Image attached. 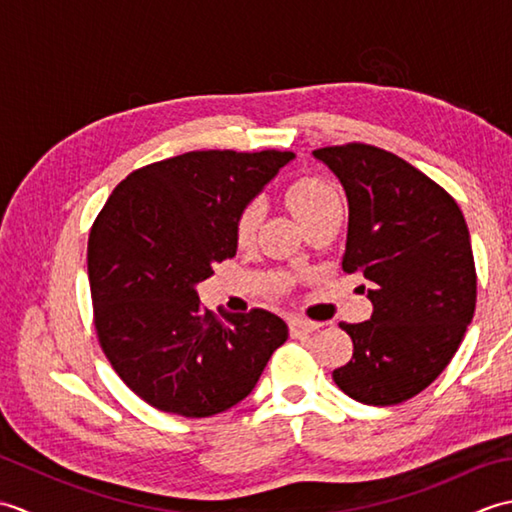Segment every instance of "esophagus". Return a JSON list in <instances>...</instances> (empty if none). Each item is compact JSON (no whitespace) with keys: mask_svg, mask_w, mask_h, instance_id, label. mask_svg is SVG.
Wrapping results in <instances>:
<instances>
[{"mask_svg":"<svg viewBox=\"0 0 512 512\" xmlns=\"http://www.w3.org/2000/svg\"><path fill=\"white\" fill-rule=\"evenodd\" d=\"M290 334L292 336H303V334H312L314 330L321 328V323L317 321H310V319H301V317H295L290 319Z\"/></svg>","mask_w":512,"mask_h":512,"instance_id":"34e87169","label":"esophagus"}]
</instances>
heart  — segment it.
<instances>
[{"label": "heart", "instance_id": "obj_1", "mask_svg": "<svg viewBox=\"0 0 512 512\" xmlns=\"http://www.w3.org/2000/svg\"><path fill=\"white\" fill-rule=\"evenodd\" d=\"M286 202L290 206V211L297 215V220L306 226L308 222L314 220V217L328 209V206L339 202V195H336L328 184L317 178H299L288 187ZM262 217H264V209L262 204L257 202L246 204L244 209L237 213L233 233L239 244L253 242L257 228L262 224Z\"/></svg>", "mask_w": 512, "mask_h": 512}]
</instances>
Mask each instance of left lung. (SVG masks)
I'll return each instance as SVG.
<instances>
[{
  "label": "left lung",
  "instance_id": "left-lung-1",
  "mask_svg": "<svg viewBox=\"0 0 512 512\" xmlns=\"http://www.w3.org/2000/svg\"><path fill=\"white\" fill-rule=\"evenodd\" d=\"M312 156L343 184V270L367 279L374 308L369 321L339 323L354 354L332 378L365 405H398L442 374L473 321L469 228L447 191L385 149L352 143Z\"/></svg>",
  "mask_w": 512,
  "mask_h": 512
}]
</instances>
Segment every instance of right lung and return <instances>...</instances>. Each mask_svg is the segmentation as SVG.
I'll use <instances>...</instances> for the list:
<instances>
[{"label": "right lung", "mask_w": 512, "mask_h": 512, "mask_svg": "<svg viewBox=\"0 0 512 512\" xmlns=\"http://www.w3.org/2000/svg\"><path fill=\"white\" fill-rule=\"evenodd\" d=\"M292 151H189L118 184L96 217L88 277L99 343L116 374L151 407L209 418L255 389L288 339L277 314L217 319L198 284L237 253L233 224Z\"/></svg>", "instance_id": "add662e5"}]
</instances>
